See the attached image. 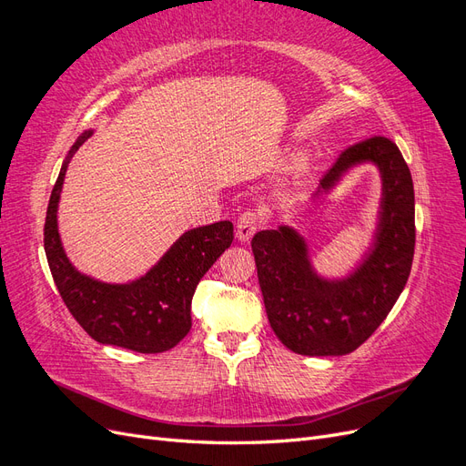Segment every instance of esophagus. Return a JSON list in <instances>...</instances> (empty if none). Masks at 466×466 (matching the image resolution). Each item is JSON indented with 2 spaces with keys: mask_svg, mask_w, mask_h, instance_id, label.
<instances>
[{
  "mask_svg": "<svg viewBox=\"0 0 466 466\" xmlns=\"http://www.w3.org/2000/svg\"><path fill=\"white\" fill-rule=\"evenodd\" d=\"M266 223V214L262 209H247L237 219V238L241 241H248L262 225Z\"/></svg>",
  "mask_w": 466,
  "mask_h": 466,
  "instance_id": "esophagus-1",
  "label": "esophagus"
}]
</instances>
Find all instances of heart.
Segmentation results:
<instances>
[{
  "mask_svg": "<svg viewBox=\"0 0 466 466\" xmlns=\"http://www.w3.org/2000/svg\"><path fill=\"white\" fill-rule=\"evenodd\" d=\"M298 167H299V168H301V167H303V161H299V163H298Z\"/></svg>",
  "mask_w": 466,
  "mask_h": 466,
  "instance_id": "heart-1",
  "label": "heart"
}]
</instances>
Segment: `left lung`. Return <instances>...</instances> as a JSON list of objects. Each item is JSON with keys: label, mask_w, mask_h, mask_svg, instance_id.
<instances>
[{"label": "left lung", "mask_w": 466, "mask_h": 466, "mask_svg": "<svg viewBox=\"0 0 466 466\" xmlns=\"http://www.w3.org/2000/svg\"><path fill=\"white\" fill-rule=\"evenodd\" d=\"M361 161L379 165L383 209L375 248L356 274L342 281L315 276L303 238L289 228L252 237L268 320L281 344L295 354L344 356L360 348L387 319L410 276L414 185L397 144L373 136L348 146L320 187L330 188L346 168Z\"/></svg>", "instance_id": "8db88e82"}]
</instances>
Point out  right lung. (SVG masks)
I'll return each mask as SVG.
<instances>
[{
    "instance_id": "add662e5",
    "label": "right lung",
    "mask_w": 466,
    "mask_h": 466,
    "mask_svg": "<svg viewBox=\"0 0 466 466\" xmlns=\"http://www.w3.org/2000/svg\"><path fill=\"white\" fill-rule=\"evenodd\" d=\"M91 132L79 136L52 188L45 221V250L66 307L93 340L139 354L175 348L192 327L196 286L233 243V223L218 221L182 235L157 266L132 284L110 286L79 274L60 243L56 211L72 155Z\"/></svg>"
}]
</instances>
